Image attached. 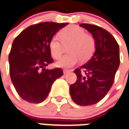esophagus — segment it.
Returning a JSON list of instances; mask_svg holds the SVG:
<instances>
[{
  "instance_id": "34e87169",
  "label": "esophagus",
  "mask_w": 129,
  "mask_h": 129,
  "mask_svg": "<svg viewBox=\"0 0 129 129\" xmlns=\"http://www.w3.org/2000/svg\"><path fill=\"white\" fill-rule=\"evenodd\" d=\"M69 72H70V70H67V69H64V70L63 71V74H68Z\"/></svg>"
}]
</instances>
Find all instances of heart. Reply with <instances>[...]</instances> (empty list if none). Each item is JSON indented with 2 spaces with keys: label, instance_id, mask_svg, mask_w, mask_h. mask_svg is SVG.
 <instances>
[{
  "label": "heart",
  "instance_id": "b5f03b06",
  "mask_svg": "<svg viewBox=\"0 0 129 129\" xmlns=\"http://www.w3.org/2000/svg\"><path fill=\"white\" fill-rule=\"evenodd\" d=\"M60 40L57 37H53L49 43V50L53 58H58L63 51V45L70 44L68 47L69 54L62 56L56 65L61 68H69L76 64L80 58L81 61H86L91 58L95 50L94 39L78 26L66 27L60 33ZM62 42L63 43H61Z\"/></svg>",
  "mask_w": 129,
  "mask_h": 129
}]
</instances>
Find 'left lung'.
<instances>
[{
    "instance_id": "8db88e82",
    "label": "left lung",
    "mask_w": 129,
    "mask_h": 129,
    "mask_svg": "<svg viewBox=\"0 0 129 129\" xmlns=\"http://www.w3.org/2000/svg\"><path fill=\"white\" fill-rule=\"evenodd\" d=\"M80 26L92 34L95 51L87 62L74 71L77 80L69 86V91L76 104L89 106L100 102L111 88L120 65V49L115 38L102 27Z\"/></svg>"
}]
</instances>
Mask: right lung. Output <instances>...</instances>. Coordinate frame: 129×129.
I'll return each mask as SVG.
<instances>
[{
  "label": "right lung",
  "mask_w": 129,
  "mask_h": 129,
  "mask_svg": "<svg viewBox=\"0 0 129 129\" xmlns=\"http://www.w3.org/2000/svg\"><path fill=\"white\" fill-rule=\"evenodd\" d=\"M68 23L46 22L23 30L12 43L9 55V74L13 85L25 101L38 104L50 92L53 82L63 75L60 68L46 69L53 62L49 43Z\"/></svg>",
  "instance_id": "obj_1"
}]
</instances>
